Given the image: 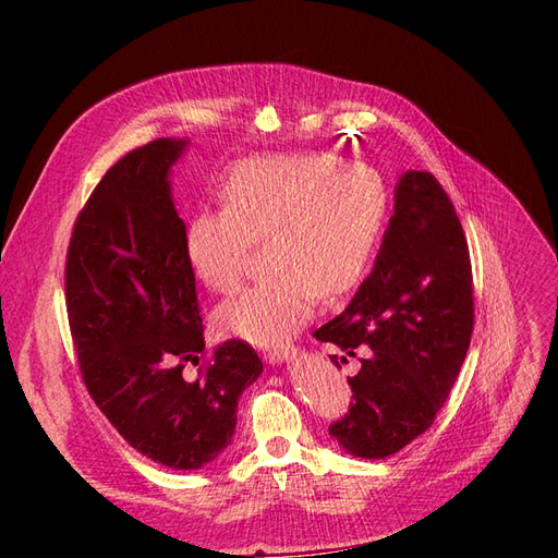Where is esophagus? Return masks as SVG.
Wrapping results in <instances>:
<instances>
[{
  "mask_svg": "<svg viewBox=\"0 0 558 558\" xmlns=\"http://www.w3.org/2000/svg\"><path fill=\"white\" fill-rule=\"evenodd\" d=\"M291 353H295V347L293 344H281V347H272L265 351V359L269 363H281L291 356Z\"/></svg>",
  "mask_w": 558,
  "mask_h": 558,
  "instance_id": "obj_1",
  "label": "esophagus"
}]
</instances>
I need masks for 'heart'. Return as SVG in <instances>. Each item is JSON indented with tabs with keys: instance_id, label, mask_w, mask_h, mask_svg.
<instances>
[{
	"instance_id": "1",
	"label": "heart",
	"mask_w": 558,
	"mask_h": 558,
	"mask_svg": "<svg viewBox=\"0 0 558 558\" xmlns=\"http://www.w3.org/2000/svg\"><path fill=\"white\" fill-rule=\"evenodd\" d=\"M218 195L223 207H199L185 221L183 258L207 291L230 293L265 240L272 269L216 310L218 330L258 347L291 337L318 293L337 300L361 286L388 221L384 179L324 150L234 162Z\"/></svg>"
}]
</instances>
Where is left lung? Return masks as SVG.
Wrapping results in <instances>:
<instances>
[{"instance_id":"8db88e82","label":"left lung","mask_w":558,"mask_h":558,"mask_svg":"<svg viewBox=\"0 0 558 558\" xmlns=\"http://www.w3.org/2000/svg\"><path fill=\"white\" fill-rule=\"evenodd\" d=\"M472 324L470 251L451 199L430 172L402 174L373 275L314 332L347 356L365 353L349 377V412L328 428L335 440L386 459L426 433L461 373Z\"/></svg>"}]
</instances>
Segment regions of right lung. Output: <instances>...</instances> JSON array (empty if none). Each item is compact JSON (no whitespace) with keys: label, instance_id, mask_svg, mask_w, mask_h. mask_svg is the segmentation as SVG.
<instances>
[{"label":"right lung","instance_id":"right-lung-1","mask_svg":"<svg viewBox=\"0 0 558 558\" xmlns=\"http://www.w3.org/2000/svg\"><path fill=\"white\" fill-rule=\"evenodd\" d=\"M183 146L156 140L109 167L76 216L64 300L83 384L111 426L150 461L197 470L232 442L238 400L263 361L228 340L197 379L183 377L207 353L167 181Z\"/></svg>","mask_w":558,"mask_h":558}]
</instances>
